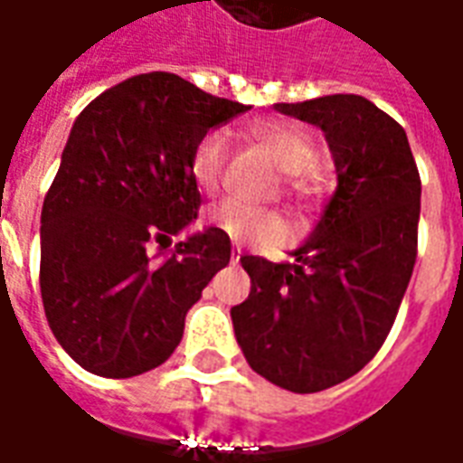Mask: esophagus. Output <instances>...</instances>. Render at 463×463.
Masks as SVG:
<instances>
[{
	"instance_id": "esophagus-1",
	"label": "esophagus",
	"mask_w": 463,
	"mask_h": 463,
	"mask_svg": "<svg viewBox=\"0 0 463 463\" xmlns=\"http://www.w3.org/2000/svg\"><path fill=\"white\" fill-rule=\"evenodd\" d=\"M241 255H242L241 245H238V242H232V248H231V262H232V265H238V260H241Z\"/></svg>"
}]
</instances>
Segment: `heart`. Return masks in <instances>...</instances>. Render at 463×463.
<instances>
[{
  "instance_id": "heart-1",
  "label": "heart",
  "mask_w": 463,
  "mask_h": 463,
  "mask_svg": "<svg viewBox=\"0 0 463 463\" xmlns=\"http://www.w3.org/2000/svg\"><path fill=\"white\" fill-rule=\"evenodd\" d=\"M250 138L265 148L272 163L280 168L288 178V188L298 201H317L330 191L332 175L322 168L315 151V143L305 131L285 123L258 121L250 126ZM222 156H225V136L218 131L205 133L195 143L191 156L193 183L203 193L215 191L221 183ZM205 221L215 231L225 232L228 238L238 242L248 241H275L285 232L280 215L268 208H258L241 198H225L205 211Z\"/></svg>"
}]
</instances>
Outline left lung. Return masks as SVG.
Returning <instances> with one entry per match:
<instances>
[{"label":"left lung","instance_id":"1","mask_svg":"<svg viewBox=\"0 0 463 463\" xmlns=\"http://www.w3.org/2000/svg\"><path fill=\"white\" fill-rule=\"evenodd\" d=\"M317 126L337 188L292 262L242 255L235 340L260 377L298 394L335 387L387 340L417 260L419 181L407 133L364 96L275 104Z\"/></svg>","mask_w":463,"mask_h":463}]
</instances>
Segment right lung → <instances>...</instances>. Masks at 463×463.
I'll return each instance as SVG.
<instances>
[{"label":"right lung","instance_id":"1","mask_svg":"<svg viewBox=\"0 0 463 463\" xmlns=\"http://www.w3.org/2000/svg\"><path fill=\"white\" fill-rule=\"evenodd\" d=\"M250 106L181 76L126 79L79 114L42 208L39 285L66 354L99 377L158 367L178 347L185 315L231 262V238L191 232L198 218L191 156L205 133Z\"/></svg>","mask_w":463,"mask_h":463}]
</instances>
